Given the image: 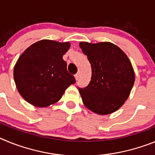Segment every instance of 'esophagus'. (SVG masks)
I'll return each mask as SVG.
<instances>
[{"instance_id":"obj_1","label":"esophagus","mask_w":155,"mask_h":155,"mask_svg":"<svg viewBox=\"0 0 155 155\" xmlns=\"http://www.w3.org/2000/svg\"><path fill=\"white\" fill-rule=\"evenodd\" d=\"M74 78H75V79H76V81H78L79 79V74H75L74 75Z\"/></svg>"}]
</instances>
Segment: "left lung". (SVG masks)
Masks as SVG:
<instances>
[{
	"instance_id": "obj_1",
	"label": "left lung",
	"mask_w": 155,
	"mask_h": 155,
	"mask_svg": "<svg viewBox=\"0 0 155 155\" xmlns=\"http://www.w3.org/2000/svg\"><path fill=\"white\" fill-rule=\"evenodd\" d=\"M91 66L90 83L78 87L83 103L99 115L116 112L130 95L135 81L134 68L123 50L112 42H80Z\"/></svg>"
}]
</instances>
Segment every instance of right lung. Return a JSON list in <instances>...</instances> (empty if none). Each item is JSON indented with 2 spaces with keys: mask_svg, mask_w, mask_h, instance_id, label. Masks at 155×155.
<instances>
[{
  "mask_svg": "<svg viewBox=\"0 0 155 155\" xmlns=\"http://www.w3.org/2000/svg\"><path fill=\"white\" fill-rule=\"evenodd\" d=\"M70 42L43 39L35 42L19 57L14 78L21 96L36 107H46L61 99L65 90L74 84L63 56Z\"/></svg>",
  "mask_w": 155,
  "mask_h": 155,
  "instance_id": "1",
  "label": "right lung"
}]
</instances>
